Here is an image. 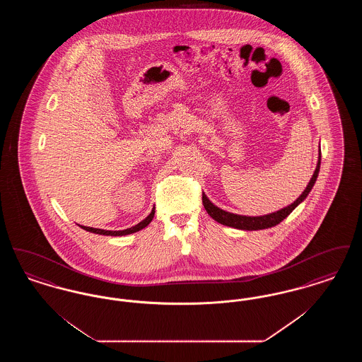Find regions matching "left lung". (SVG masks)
I'll return each mask as SVG.
<instances>
[{
    "label": "left lung",
    "instance_id": "left-lung-1",
    "mask_svg": "<svg viewBox=\"0 0 362 362\" xmlns=\"http://www.w3.org/2000/svg\"><path fill=\"white\" fill-rule=\"evenodd\" d=\"M320 148V146H319ZM320 160H322V153H320V149H319V157H317V164H316V170L310 177V183L307 185L305 189L301 192V195L286 207H282L279 210H276L274 213H269V214H264V216H243V214H236V213H230V211H226L221 207L216 206L209 198H207L206 194L204 192L202 194V202H204V206L206 209L207 214L216 220L217 223L220 224L226 225V226H230V228H236V229H241V230H260V229H267V228H272V226H276L279 224L281 221H284L293 210L296 207L298 206L310 192V189L313 187L316 179H317V175L320 171Z\"/></svg>",
    "mask_w": 362,
    "mask_h": 362
}]
</instances>
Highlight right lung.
Listing matches in <instances>:
<instances>
[{"mask_svg":"<svg viewBox=\"0 0 362 362\" xmlns=\"http://www.w3.org/2000/svg\"><path fill=\"white\" fill-rule=\"evenodd\" d=\"M155 217V207L152 209V211L149 213L148 217H145L141 223H138L137 225L132 226V228H127V229H122V230H105V229H99V228H92V226H84V225H80L84 230H88L90 233H96V235H103V236H126V235H130V233H134L138 232L144 228H146L148 225L151 224V221L153 220Z\"/></svg>","mask_w":362,"mask_h":362,"instance_id":"1","label":"right lung"}]
</instances>
